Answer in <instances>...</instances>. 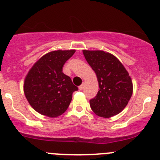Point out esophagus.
I'll return each instance as SVG.
<instances>
[{
    "label": "esophagus",
    "instance_id": "obj_1",
    "mask_svg": "<svg viewBox=\"0 0 160 160\" xmlns=\"http://www.w3.org/2000/svg\"><path fill=\"white\" fill-rule=\"evenodd\" d=\"M83 87H84V85L82 84L81 86H79L78 89H79V90H83Z\"/></svg>",
    "mask_w": 160,
    "mask_h": 160
}]
</instances>
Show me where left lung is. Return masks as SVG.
I'll return each mask as SVG.
<instances>
[{
  "label": "left lung",
  "mask_w": 160,
  "mask_h": 160,
  "mask_svg": "<svg viewBox=\"0 0 160 160\" xmlns=\"http://www.w3.org/2000/svg\"><path fill=\"white\" fill-rule=\"evenodd\" d=\"M97 76L98 91L90 105L94 114L110 118L119 114L128 105L133 92L129 73L115 56L102 50H83Z\"/></svg>",
  "instance_id": "1"
}]
</instances>
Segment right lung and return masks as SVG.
<instances>
[{
    "label": "right lung",
    "mask_w": 160,
    "mask_h": 160,
    "mask_svg": "<svg viewBox=\"0 0 160 160\" xmlns=\"http://www.w3.org/2000/svg\"><path fill=\"white\" fill-rule=\"evenodd\" d=\"M74 49L54 50L42 56L31 68L24 82V93L31 107L41 114L55 118L67 110L72 94L78 90L62 72Z\"/></svg>",
    "instance_id": "1"
}]
</instances>
